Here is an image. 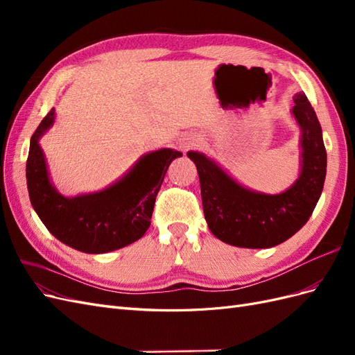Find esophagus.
<instances>
[{
  "mask_svg": "<svg viewBox=\"0 0 355 355\" xmlns=\"http://www.w3.org/2000/svg\"><path fill=\"white\" fill-rule=\"evenodd\" d=\"M198 144V137L194 135H187L179 141V149L182 153L189 151L191 148H194Z\"/></svg>",
  "mask_w": 355,
  "mask_h": 355,
  "instance_id": "34e87169",
  "label": "esophagus"
}]
</instances>
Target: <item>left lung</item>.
<instances>
[{
  "label": "left lung",
  "mask_w": 355,
  "mask_h": 355,
  "mask_svg": "<svg viewBox=\"0 0 355 355\" xmlns=\"http://www.w3.org/2000/svg\"><path fill=\"white\" fill-rule=\"evenodd\" d=\"M292 115L300 128V173L280 194L249 189L216 161L189 151L200 178L204 218L220 241L244 249H270L295 235L313 214L324 187L327 154L318 118L305 93L293 98Z\"/></svg>",
  "instance_id": "1"
}]
</instances>
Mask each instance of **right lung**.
<instances>
[{"label":"right lung","mask_w":355,"mask_h":355,"mask_svg":"<svg viewBox=\"0 0 355 355\" xmlns=\"http://www.w3.org/2000/svg\"><path fill=\"white\" fill-rule=\"evenodd\" d=\"M55 110L31 137L26 184L32 207L55 237L75 250L99 254L144 237L155 197L171 161L182 153L161 148L139 158L127 173L102 191L65 197L53 185L40 139L55 123Z\"/></svg>","instance_id":"right-lung-1"}]
</instances>
